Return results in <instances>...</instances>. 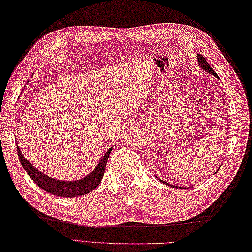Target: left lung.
<instances>
[{
  "instance_id": "obj_1",
  "label": "left lung",
  "mask_w": 252,
  "mask_h": 252,
  "mask_svg": "<svg viewBox=\"0 0 252 252\" xmlns=\"http://www.w3.org/2000/svg\"><path fill=\"white\" fill-rule=\"evenodd\" d=\"M197 59H198V63H199V66L203 68L204 70H206L207 72H209V74H212V75H214L215 77H218L217 76V74H216V71H215L212 67H210L209 65H208V63H207V61H206L205 59V57L203 56L202 54H198V56H197ZM159 180V178H158ZM159 181H162V180H159ZM163 183H165V182H163ZM166 184V183H165ZM168 185V184H167ZM175 187V186H174Z\"/></svg>"
}]
</instances>
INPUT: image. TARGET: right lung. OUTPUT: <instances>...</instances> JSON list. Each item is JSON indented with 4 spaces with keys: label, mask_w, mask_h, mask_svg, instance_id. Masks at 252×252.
Masks as SVG:
<instances>
[{
    "label": "right lung",
    "mask_w": 252,
    "mask_h": 252,
    "mask_svg": "<svg viewBox=\"0 0 252 252\" xmlns=\"http://www.w3.org/2000/svg\"><path fill=\"white\" fill-rule=\"evenodd\" d=\"M17 149V155L20 158V162L22 166L26 173L31 176L36 184H37L43 190L47 191L49 194L61 196V197H78V196H82L90 193L91 190H94L97 187L100 182H101L104 171H106V165L110 155L112 148L107 151V153L103 155L101 161L97 165V167L91 172L89 175L81 178L78 181H61V180H55V178L49 177L45 175L44 173L39 172L37 168H35L32 164L27 161L24 155L22 154L21 150L18 149V145L16 143Z\"/></svg>",
    "instance_id": "right-lung-1"
}]
</instances>
